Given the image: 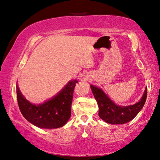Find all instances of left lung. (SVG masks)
Segmentation results:
<instances>
[{"label": "left lung", "instance_id": "left-lung-1", "mask_svg": "<svg viewBox=\"0 0 160 160\" xmlns=\"http://www.w3.org/2000/svg\"><path fill=\"white\" fill-rule=\"evenodd\" d=\"M91 88L99 106V116L104 122L112 124H125L131 121L141 111L147 99L146 88L138 103L127 107H120L110 100L102 89L92 85H91Z\"/></svg>", "mask_w": 160, "mask_h": 160}]
</instances>
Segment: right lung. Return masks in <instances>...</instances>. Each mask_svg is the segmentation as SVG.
<instances>
[{
	"label": "right lung",
	"instance_id": "add662e5",
	"mask_svg": "<svg viewBox=\"0 0 160 160\" xmlns=\"http://www.w3.org/2000/svg\"><path fill=\"white\" fill-rule=\"evenodd\" d=\"M77 82V80L71 81L53 99L38 106L27 101L17 86V100L21 114L29 122L40 128L63 127L71 117L73 90Z\"/></svg>",
	"mask_w": 160,
	"mask_h": 160
}]
</instances>
